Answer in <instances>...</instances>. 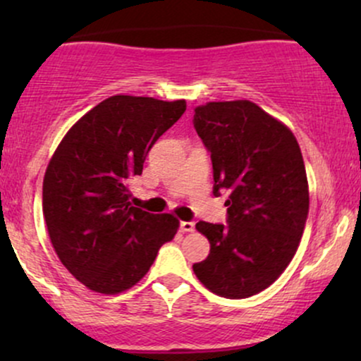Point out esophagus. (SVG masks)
<instances>
[{
  "instance_id": "1",
  "label": "esophagus",
  "mask_w": 361,
  "mask_h": 361,
  "mask_svg": "<svg viewBox=\"0 0 361 361\" xmlns=\"http://www.w3.org/2000/svg\"><path fill=\"white\" fill-rule=\"evenodd\" d=\"M180 229L183 231V233H193L195 231V222H192V221H188V222H181L180 224Z\"/></svg>"
}]
</instances>
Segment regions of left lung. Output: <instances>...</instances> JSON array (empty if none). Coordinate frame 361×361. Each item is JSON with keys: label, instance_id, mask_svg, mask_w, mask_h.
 Masks as SVG:
<instances>
[{"label": "left lung", "instance_id": "8db88e82", "mask_svg": "<svg viewBox=\"0 0 361 361\" xmlns=\"http://www.w3.org/2000/svg\"><path fill=\"white\" fill-rule=\"evenodd\" d=\"M193 127L210 152L214 195L229 193L226 226L197 224L210 252L193 271L210 292L246 299L279 279L304 234L309 185L299 142L247 100L197 106Z\"/></svg>", "mask_w": 361, "mask_h": 361}]
</instances>
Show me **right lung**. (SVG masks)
Returning <instances> with one entry per match:
<instances>
[{
	"label": "right lung",
	"instance_id": "add662e5",
	"mask_svg": "<svg viewBox=\"0 0 361 361\" xmlns=\"http://www.w3.org/2000/svg\"><path fill=\"white\" fill-rule=\"evenodd\" d=\"M185 110V100L110 97L54 152L42 186L45 224L61 263L90 290L114 295L134 287L175 238L180 222L132 207L128 181Z\"/></svg>",
	"mask_w": 361,
	"mask_h": 361
}]
</instances>
